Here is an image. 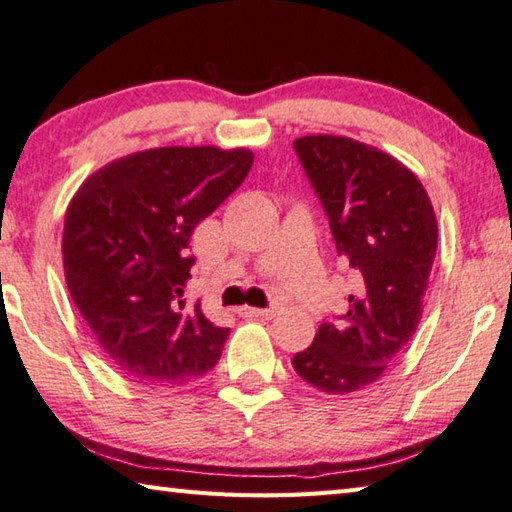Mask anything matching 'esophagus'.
Masks as SVG:
<instances>
[{
  "instance_id": "34e87169",
  "label": "esophagus",
  "mask_w": 512,
  "mask_h": 512,
  "mask_svg": "<svg viewBox=\"0 0 512 512\" xmlns=\"http://www.w3.org/2000/svg\"><path fill=\"white\" fill-rule=\"evenodd\" d=\"M241 318H273L275 309H255V306H241L239 309Z\"/></svg>"
}]
</instances>
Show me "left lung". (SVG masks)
Masks as SVG:
<instances>
[{
  "instance_id": "left-lung-1",
  "label": "left lung",
  "mask_w": 512,
  "mask_h": 512,
  "mask_svg": "<svg viewBox=\"0 0 512 512\" xmlns=\"http://www.w3.org/2000/svg\"><path fill=\"white\" fill-rule=\"evenodd\" d=\"M329 217L338 255L356 277L340 322H322L293 356L297 376L353 394L385 374L412 340L436 255V215L412 170L378 147L313 134L293 143Z\"/></svg>"
}]
</instances>
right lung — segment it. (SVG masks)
<instances>
[{
  "mask_svg": "<svg viewBox=\"0 0 512 512\" xmlns=\"http://www.w3.org/2000/svg\"><path fill=\"white\" fill-rule=\"evenodd\" d=\"M253 159L244 147H154L100 167L73 194L62 232L71 300L134 383L185 385L219 362L230 329L185 304L188 246Z\"/></svg>",
  "mask_w": 512,
  "mask_h": 512,
  "instance_id": "obj_1",
  "label": "right lung"
}]
</instances>
